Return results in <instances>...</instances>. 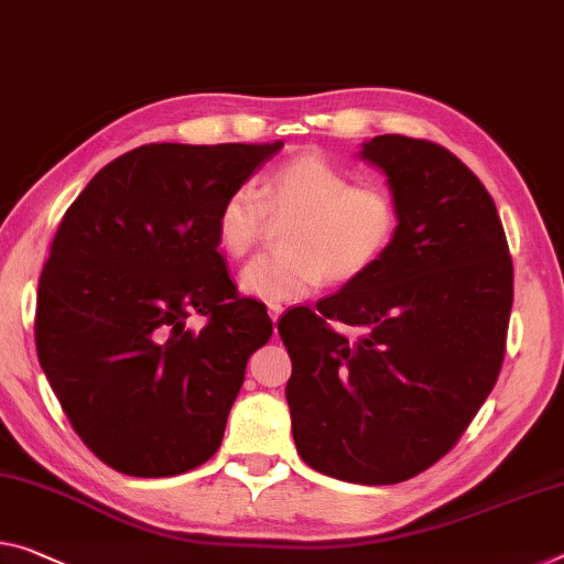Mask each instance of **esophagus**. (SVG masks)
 <instances>
[{"mask_svg": "<svg viewBox=\"0 0 564 564\" xmlns=\"http://www.w3.org/2000/svg\"><path fill=\"white\" fill-rule=\"evenodd\" d=\"M267 312H270L272 323H276V319H280V317H282V312H284V307L280 305V302H270V305H267Z\"/></svg>", "mask_w": 564, "mask_h": 564, "instance_id": "1", "label": "esophagus"}]
</instances>
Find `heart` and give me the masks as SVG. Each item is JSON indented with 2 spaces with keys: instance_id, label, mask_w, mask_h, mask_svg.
Masks as SVG:
<instances>
[{
  "instance_id": "b5f03b06",
  "label": "heart",
  "mask_w": 564,
  "mask_h": 564,
  "mask_svg": "<svg viewBox=\"0 0 564 564\" xmlns=\"http://www.w3.org/2000/svg\"><path fill=\"white\" fill-rule=\"evenodd\" d=\"M267 214L282 227L284 252L259 257L239 274V290L262 302L307 297L330 282H352L391 249L401 206L391 188L355 184L350 171L323 155H297L267 176L262 192L241 184L216 212V241L229 257H247Z\"/></svg>"
}]
</instances>
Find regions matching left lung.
<instances>
[{"label":"left lung","instance_id":"8db88e82","mask_svg":"<svg viewBox=\"0 0 564 564\" xmlns=\"http://www.w3.org/2000/svg\"><path fill=\"white\" fill-rule=\"evenodd\" d=\"M401 227L380 262L276 330L302 462L352 484L426 471L469 426L505 360L514 270L494 198L444 145L376 135ZM360 326L348 341L329 319Z\"/></svg>","mask_w":564,"mask_h":564}]
</instances>
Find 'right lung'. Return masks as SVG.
<instances>
[{
    "label": "right lung",
    "instance_id": "add662e5",
    "mask_svg": "<svg viewBox=\"0 0 564 564\" xmlns=\"http://www.w3.org/2000/svg\"><path fill=\"white\" fill-rule=\"evenodd\" d=\"M282 149L151 143L95 173L65 212L40 274L34 343L77 436L143 479L216 454L247 360L272 337L239 297L216 212ZM207 317L202 332L185 319Z\"/></svg>",
    "mask_w": 564,
    "mask_h": 564
}]
</instances>
